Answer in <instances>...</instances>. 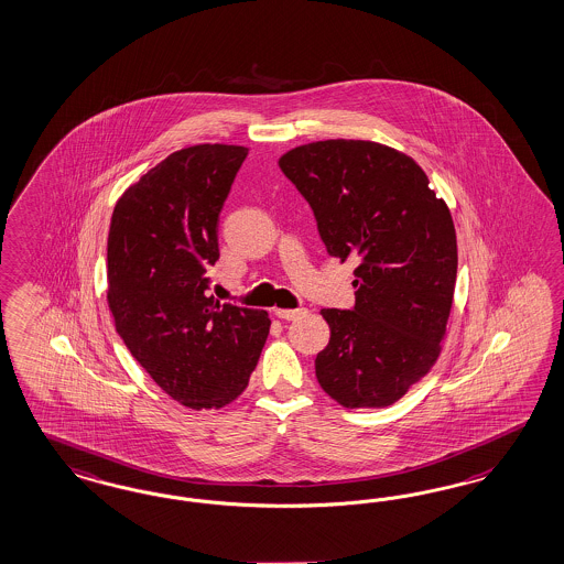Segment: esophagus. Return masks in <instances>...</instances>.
Wrapping results in <instances>:
<instances>
[{
	"instance_id": "esophagus-1",
	"label": "esophagus",
	"mask_w": 564,
	"mask_h": 564,
	"mask_svg": "<svg viewBox=\"0 0 564 564\" xmlns=\"http://www.w3.org/2000/svg\"><path fill=\"white\" fill-rule=\"evenodd\" d=\"M274 316L283 318V321H295V318H302L306 314V308H274Z\"/></svg>"
}]
</instances>
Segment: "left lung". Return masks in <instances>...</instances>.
<instances>
[{
    "instance_id": "left-lung-1",
    "label": "left lung",
    "mask_w": 564,
    "mask_h": 564,
    "mask_svg": "<svg viewBox=\"0 0 564 564\" xmlns=\"http://www.w3.org/2000/svg\"><path fill=\"white\" fill-rule=\"evenodd\" d=\"M308 202L329 256L356 262V304L325 308L321 388L346 409H383L440 356L458 252L446 202L423 169L375 141L329 139L279 160Z\"/></svg>"
}]
</instances>
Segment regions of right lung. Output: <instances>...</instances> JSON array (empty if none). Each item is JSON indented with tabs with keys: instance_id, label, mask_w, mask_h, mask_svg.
<instances>
[{
	"instance_id": "obj_1",
	"label": "right lung",
	"mask_w": 564,
	"mask_h": 564,
	"mask_svg": "<svg viewBox=\"0 0 564 564\" xmlns=\"http://www.w3.org/2000/svg\"><path fill=\"white\" fill-rule=\"evenodd\" d=\"M248 150L204 143L162 160L118 199L108 304L118 335L173 400L223 409L248 388L271 329L264 311L220 304L218 214Z\"/></svg>"
}]
</instances>
